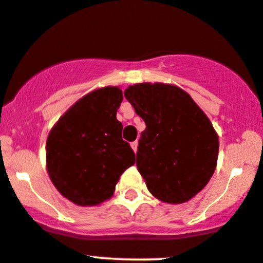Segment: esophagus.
Instances as JSON below:
<instances>
[{
	"instance_id": "34e87169",
	"label": "esophagus",
	"mask_w": 263,
	"mask_h": 263,
	"mask_svg": "<svg viewBox=\"0 0 263 263\" xmlns=\"http://www.w3.org/2000/svg\"><path fill=\"white\" fill-rule=\"evenodd\" d=\"M131 147H132V150L135 151V153H137V147H139V142H137V141H134V142L131 143Z\"/></svg>"
}]
</instances>
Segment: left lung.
Returning <instances> with one entry per match:
<instances>
[{
  "mask_svg": "<svg viewBox=\"0 0 263 263\" xmlns=\"http://www.w3.org/2000/svg\"><path fill=\"white\" fill-rule=\"evenodd\" d=\"M124 97L145 121L136 165L161 201L190 200L211 180L219 141L211 121L186 92L162 83H140Z\"/></svg>",
  "mask_w": 263,
  "mask_h": 263,
  "instance_id": "left-lung-1",
  "label": "left lung"
}]
</instances>
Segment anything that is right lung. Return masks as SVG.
Here are the masks:
<instances>
[{"label": "right lung", "mask_w": 263, "mask_h": 263, "mask_svg": "<svg viewBox=\"0 0 263 263\" xmlns=\"http://www.w3.org/2000/svg\"><path fill=\"white\" fill-rule=\"evenodd\" d=\"M117 87L97 89L60 117L46 141V167L60 194L74 204L97 205L113 195L118 179L135 164L116 118L122 103Z\"/></svg>", "instance_id": "add662e5"}]
</instances>
